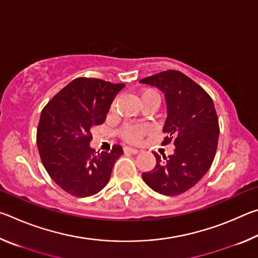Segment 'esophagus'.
I'll return each instance as SVG.
<instances>
[{
  "instance_id": "esophagus-1",
  "label": "esophagus",
  "mask_w": 258,
  "mask_h": 258,
  "mask_svg": "<svg viewBox=\"0 0 258 258\" xmlns=\"http://www.w3.org/2000/svg\"><path fill=\"white\" fill-rule=\"evenodd\" d=\"M124 151L125 152H131V154H133V155L139 154L138 149H135V148H131V147H124Z\"/></svg>"
}]
</instances>
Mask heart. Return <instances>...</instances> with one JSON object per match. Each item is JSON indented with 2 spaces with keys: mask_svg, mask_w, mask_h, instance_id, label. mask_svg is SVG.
Here are the masks:
<instances>
[{
  "mask_svg": "<svg viewBox=\"0 0 258 258\" xmlns=\"http://www.w3.org/2000/svg\"><path fill=\"white\" fill-rule=\"evenodd\" d=\"M140 99L142 103H146L150 100H157L159 102V94L154 89H143L140 92ZM149 132V127L143 124H125L120 128L119 134L124 140L132 143H138L141 141L143 137Z\"/></svg>",
  "mask_w": 258,
  "mask_h": 258,
  "instance_id": "b5f03b06",
  "label": "heart"
}]
</instances>
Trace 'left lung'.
Instances as JSON below:
<instances>
[{
    "mask_svg": "<svg viewBox=\"0 0 258 258\" xmlns=\"http://www.w3.org/2000/svg\"><path fill=\"white\" fill-rule=\"evenodd\" d=\"M165 94L167 106L163 145L173 142L174 154L154 152L156 166L142 178L152 190L177 196L202 180L216 154L220 126L214 102L202 86L178 71H166L140 81Z\"/></svg>",
    "mask_w": 258,
    "mask_h": 258,
    "instance_id": "obj_1",
    "label": "left lung"
}]
</instances>
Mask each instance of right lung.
I'll use <instances>...</instances> for the list:
<instances>
[{
	"label": "right lung",
	"instance_id": "1",
	"mask_svg": "<svg viewBox=\"0 0 258 258\" xmlns=\"http://www.w3.org/2000/svg\"><path fill=\"white\" fill-rule=\"evenodd\" d=\"M125 84L78 77L52 98L41 112L36 142L52 180L75 197H90L109 182L123 148L95 152L91 131L106 120L113 98Z\"/></svg>",
	"mask_w": 258,
	"mask_h": 258
}]
</instances>
